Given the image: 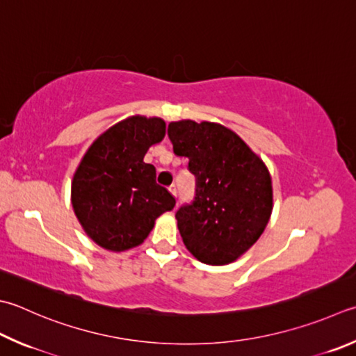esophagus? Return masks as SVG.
Returning <instances> with one entry per match:
<instances>
[{"label": "esophagus", "instance_id": "34e87169", "mask_svg": "<svg viewBox=\"0 0 356 356\" xmlns=\"http://www.w3.org/2000/svg\"><path fill=\"white\" fill-rule=\"evenodd\" d=\"M169 191H170V193H172V195L177 198V195H178V189H177V186H175V184H172V186L169 187Z\"/></svg>", "mask_w": 356, "mask_h": 356}]
</instances>
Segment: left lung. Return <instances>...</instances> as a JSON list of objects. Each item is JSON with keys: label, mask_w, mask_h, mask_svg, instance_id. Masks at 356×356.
Returning a JSON list of instances; mask_svg holds the SVG:
<instances>
[{"label": "left lung", "mask_w": 356, "mask_h": 356, "mask_svg": "<svg viewBox=\"0 0 356 356\" xmlns=\"http://www.w3.org/2000/svg\"><path fill=\"white\" fill-rule=\"evenodd\" d=\"M169 138L197 178L195 201L175 216L187 251L206 265L232 264L270 221V170L236 131L217 122L177 120L169 124Z\"/></svg>", "instance_id": "left-lung-1"}]
</instances>
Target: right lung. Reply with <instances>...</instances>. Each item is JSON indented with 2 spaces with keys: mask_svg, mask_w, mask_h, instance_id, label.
Segmentation results:
<instances>
[{
  "mask_svg": "<svg viewBox=\"0 0 356 356\" xmlns=\"http://www.w3.org/2000/svg\"><path fill=\"white\" fill-rule=\"evenodd\" d=\"M164 136V119L135 115L105 130L80 159L71 183L72 209L104 250L139 246L156 218L175 206L169 191L156 184L155 167L144 163L147 150Z\"/></svg>",
  "mask_w": 356,
  "mask_h": 356,
  "instance_id": "right-lung-1",
  "label": "right lung"
}]
</instances>
